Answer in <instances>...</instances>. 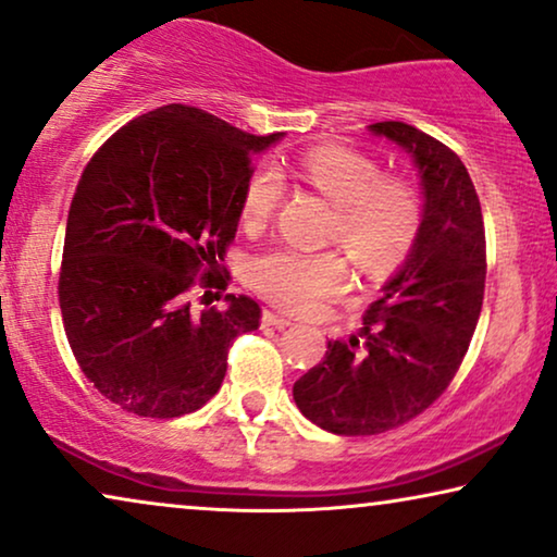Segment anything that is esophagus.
I'll return each instance as SVG.
<instances>
[{
    "mask_svg": "<svg viewBox=\"0 0 557 557\" xmlns=\"http://www.w3.org/2000/svg\"><path fill=\"white\" fill-rule=\"evenodd\" d=\"M262 325H270V329H287V325H290V321H287L285 315H280V313H272V310H264L262 313Z\"/></svg>",
    "mask_w": 557,
    "mask_h": 557,
    "instance_id": "esophagus-1",
    "label": "esophagus"
}]
</instances>
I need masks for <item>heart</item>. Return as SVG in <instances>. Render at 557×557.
<instances>
[{"mask_svg": "<svg viewBox=\"0 0 557 557\" xmlns=\"http://www.w3.org/2000/svg\"><path fill=\"white\" fill-rule=\"evenodd\" d=\"M302 181L336 206L331 236L351 251L369 274H384L410 255L422 226L418 190L346 147H313L298 162ZM285 196V177L274 165H259L242 196V216L259 226L274 216ZM249 283L267 300L287 310H313L346 290L348 264L336 251L272 247L249 262Z\"/></svg>", "mask_w": 557, "mask_h": 557, "instance_id": "b5f03b06", "label": "heart"}]
</instances>
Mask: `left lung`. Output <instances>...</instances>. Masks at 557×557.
I'll use <instances>...</instances> for the list:
<instances>
[{
	"label": "left lung",
	"instance_id": "left-lung-1",
	"mask_svg": "<svg viewBox=\"0 0 557 557\" xmlns=\"http://www.w3.org/2000/svg\"><path fill=\"white\" fill-rule=\"evenodd\" d=\"M369 132L410 152L425 203L418 242L364 313L361 344L329 341L321 364L293 387L300 412L336 435L387 433L448 389L486 283L484 219L461 158L405 122H376Z\"/></svg>",
	"mask_w": 557,
	"mask_h": 557
}]
</instances>
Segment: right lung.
Instances as JSON below:
<instances>
[{
  "label": "right lung",
  "instance_id": "1",
  "mask_svg": "<svg viewBox=\"0 0 557 557\" xmlns=\"http://www.w3.org/2000/svg\"><path fill=\"white\" fill-rule=\"evenodd\" d=\"M257 137L209 111L168 103L132 119L88 162L73 193L58 280L81 372L139 418H181L216 395L239 333L259 329L221 267L242 216ZM205 290L202 305L191 293Z\"/></svg>",
  "mask_w": 557,
  "mask_h": 557
}]
</instances>
